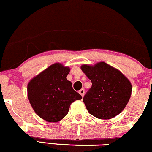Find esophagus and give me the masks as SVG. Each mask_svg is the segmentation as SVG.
Returning a JSON list of instances; mask_svg holds the SVG:
<instances>
[{"label": "esophagus", "mask_w": 152, "mask_h": 152, "mask_svg": "<svg viewBox=\"0 0 152 152\" xmlns=\"http://www.w3.org/2000/svg\"><path fill=\"white\" fill-rule=\"evenodd\" d=\"M79 94L81 95V96H84V93H85V90L84 89H81V90H79Z\"/></svg>", "instance_id": "34e87169"}]
</instances>
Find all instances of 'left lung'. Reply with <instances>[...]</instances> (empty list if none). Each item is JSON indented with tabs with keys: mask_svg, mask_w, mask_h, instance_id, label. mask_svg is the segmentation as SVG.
<instances>
[{
	"mask_svg": "<svg viewBox=\"0 0 152 152\" xmlns=\"http://www.w3.org/2000/svg\"><path fill=\"white\" fill-rule=\"evenodd\" d=\"M81 68L92 84L83 98L90 114L106 120L120 114L131 97L132 86L127 78L104 62Z\"/></svg>",
	"mask_w": 152,
	"mask_h": 152,
	"instance_id": "obj_1",
	"label": "left lung"
}]
</instances>
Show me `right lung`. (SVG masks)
Segmentation results:
<instances>
[{"label": "right lung", "instance_id": "1", "mask_svg": "<svg viewBox=\"0 0 152 152\" xmlns=\"http://www.w3.org/2000/svg\"><path fill=\"white\" fill-rule=\"evenodd\" d=\"M69 72V68L55 63L29 81V102L43 120L60 121L68 114L71 103L82 98L73 89L72 83L66 79Z\"/></svg>", "mask_w": 152, "mask_h": 152}]
</instances>
